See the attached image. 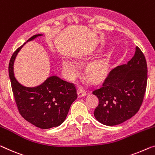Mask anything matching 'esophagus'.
Wrapping results in <instances>:
<instances>
[{
    "instance_id": "1",
    "label": "esophagus",
    "mask_w": 155,
    "mask_h": 155,
    "mask_svg": "<svg viewBox=\"0 0 155 155\" xmlns=\"http://www.w3.org/2000/svg\"><path fill=\"white\" fill-rule=\"evenodd\" d=\"M78 96L80 97H84L87 95V91H86L84 89H82V88H79L78 91Z\"/></svg>"
}]
</instances>
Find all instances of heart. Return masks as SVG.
<instances>
[{
    "label": "heart",
    "instance_id": "heart-1",
    "mask_svg": "<svg viewBox=\"0 0 155 155\" xmlns=\"http://www.w3.org/2000/svg\"><path fill=\"white\" fill-rule=\"evenodd\" d=\"M82 59H86L87 56H82ZM62 66L66 77L68 79H74L80 73V66L77 61L72 59L64 58L62 59ZM109 70V60L106 57H101L91 61L88 64L87 73L93 79H99L107 74Z\"/></svg>",
    "mask_w": 155,
    "mask_h": 155
}]
</instances>
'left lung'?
Listing matches in <instances>:
<instances>
[{"label": "left lung", "instance_id": "left-lung-1", "mask_svg": "<svg viewBox=\"0 0 155 155\" xmlns=\"http://www.w3.org/2000/svg\"><path fill=\"white\" fill-rule=\"evenodd\" d=\"M146 60L139 48L126 64L110 71L102 84L93 91L99 104L94 116L102 124H120L139 110L147 85Z\"/></svg>", "mask_w": 155, "mask_h": 155}]
</instances>
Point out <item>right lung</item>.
Segmentation results:
<instances>
[{
  "label": "right lung",
  "instance_id": "1",
  "mask_svg": "<svg viewBox=\"0 0 155 155\" xmlns=\"http://www.w3.org/2000/svg\"><path fill=\"white\" fill-rule=\"evenodd\" d=\"M43 35L30 38L12 56L9 75L12 89L21 115L26 120L41 129L58 127L67 116L71 105L78 97L75 86L57 75H51L42 84L27 87L18 82L14 76V63L23 46Z\"/></svg>",
  "mask_w": 155,
  "mask_h": 155
}]
</instances>
